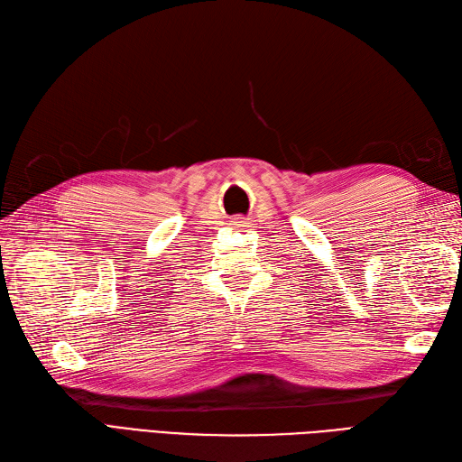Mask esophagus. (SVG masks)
I'll return each instance as SVG.
<instances>
[{
	"label": "esophagus",
	"mask_w": 462,
	"mask_h": 462,
	"mask_svg": "<svg viewBox=\"0 0 462 462\" xmlns=\"http://www.w3.org/2000/svg\"><path fill=\"white\" fill-rule=\"evenodd\" d=\"M232 225H234V228H244L245 225H249V222L245 218H242V217H237V218L232 220Z\"/></svg>",
	"instance_id": "esophagus-1"
}]
</instances>
